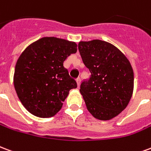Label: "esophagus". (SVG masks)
I'll list each match as a JSON object with an SVG mask.
<instances>
[{
	"mask_svg": "<svg viewBox=\"0 0 151 151\" xmlns=\"http://www.w3.org/2000/svg\"><path fill=\"white\" fill-rule=\"evenodd\" d=\"M80 82H81V80H80V77H79V78H77V79H76V83H77V86H78V87H80Z\"/></svg>",
	"mask_w": 151,
	"mask_h": 151,
	"instance_id": "esophagus-1",
	"label": "esophagus"
}]
</instances>
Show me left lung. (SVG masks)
<instances>
[{
    "label": "left lung",
    "mask_w": 151,
    "mask_h": 151,
    "mask_svg": "<svg viewBox=\"0 0 151 151\" xmlns=\"http://www.w3.org/2000/svg\"><path fill=\"white\" fill-rule=\"evenodd\" d=\"M78 48L91 72L80 89L87 109L96 119H112L125 109L133 95L131 64L119 49L104 41L80 42Z\"/></svg>",
    "instance_id": "obj_1"
}]
</instances>
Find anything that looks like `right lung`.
<instances>
[{
    "label": "right lung",
    "mask_w": 151,
    "mask_h": 151,
    "mask_svg": "<svg viewBox=\"0 0 151 151\" xmlns=\"http://www.w3.org/2000/svg\"><path fill=\"white\" fill-rule=\"evenodd\" d=\"M74 42L44 37L26 47L15 66L14 84L23 106L38 117L58 113L69 91L77 88L63 67L71 54L76 53Z\"/></svg>",
    "instance_id": "add662e5"
}]
</instances>
